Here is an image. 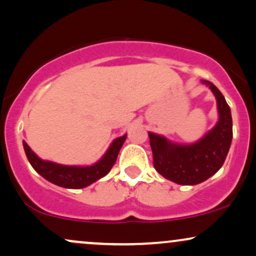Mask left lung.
Masks as SVG:
<instances>
[{
  "mask_svg": "<svg viewBox=\"0 0 256 256\" xmlns=\"http://www.w3.org/2000/svg\"><path fill=\"white\" fill-rule=\"evenodd\" d=\"M217 100L218 122L205 136L192 144H178L164 136L148 132L154 167L163 178L178 184H198L220 170L232 140V110L212 82L202 81Z\"/></svg>",
  "mask_w": 256,
  "mask_h": 256,
  "instance_id": "obj_1",
  "label": "left lung"
}]
</instances>
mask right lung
Here are the masks:
<instances>
[{"label":"right lung","instance_id":"1","mask_svg":"<svg viewBox=\"0 0 256 256\" xmlns=\"http://www.w3.org/2000/svg\"><path fill=\"white\" fill-rule=\"evenodd\" d=\"M126 137L128 134L116 138L110 143L102 158L90 166H64L56 162L45 161L32 152L26 142L24 140L22 144L28 162L36 173L60 187L78 190L84 188L110 173V170L114 166Z\"/></svg>","mask_w":256,"mask_h":256}]
</instances>
